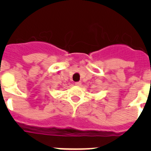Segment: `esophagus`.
Listing matches in <instances>:
<instances>
[{
	"label": "esophagus",
	"instance_id": "34e87169",
	"mask_svg": "<svg viewBox=\"0 0 151 151\" xmlns=\"http://www.w3.org/2000/svg\"><path fill=\"white\" fill-rule=\"evenodd\" d=\"M81 84H82V83L80 81V82H76V83H75V85H77V86H80Z\"/></svg>",
	"mask_w": 151,
	"mask_h": 151
}]
</instances>
